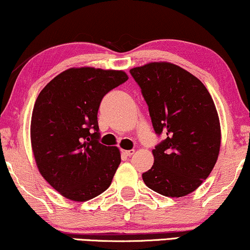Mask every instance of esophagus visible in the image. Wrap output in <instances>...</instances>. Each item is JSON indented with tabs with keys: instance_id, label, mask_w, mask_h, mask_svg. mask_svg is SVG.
Wrapping results in <instances>:
<instances>
[{
	"instance_id": "obj_1",
	"label": "esophagus",
	"mask_w": 250,
	"mask_h": 250,
	"mask_svg": "<svg viewBox=\"0 0 250 250\" xmlns=\"http://www.w3.org/2000/svg\"><path fill=\"white\" fill-rule=\"evenodd\" d=\"M134 152H135L134 150H122L123 156H127V157H130L131 154H134Z\"/></svg>"
}]
</instances>
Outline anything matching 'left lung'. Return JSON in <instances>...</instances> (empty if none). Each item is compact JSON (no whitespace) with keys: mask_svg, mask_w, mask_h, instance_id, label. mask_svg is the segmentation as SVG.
<instances>
[{"mask_svg":"<svg viewBox=\"0 0 250 250\" xmlns=\"http://www.w3.org/2000/svg\"><path fill=\"white\" fill-rule=\"evenodd\" d=\"M148 106L158 135L154 163L143 173L145 185L167 197L196 190L210 175L220 150V122L204 84L179 65L151 62L130 69Z\"/></svg>","mask_w":250,"mask_h":250,"instance_id":"left-lung-1","label":"left lung"}]
</instances>
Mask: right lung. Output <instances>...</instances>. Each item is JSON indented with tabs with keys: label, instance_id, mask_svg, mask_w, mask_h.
<instances>
[{
	"label": "right lung",
	"instance_id": "1",
	"mask_svg": "<svg viewBox=\"0 0 250 250\" xmlns=\"http://www.w3.org/2000/svg\"><path fill=\"white\" fill-rule=\"evenodd\" d=\"M127 80L122 70L70 68L38 96L31 119L33 156L42 178L63 197L92 200L112 183L121 154L98 142L97 115L104 96Z\"/></svg>",
	"mask_w": 250,
	"mask_h": 250
}]
</instances>
